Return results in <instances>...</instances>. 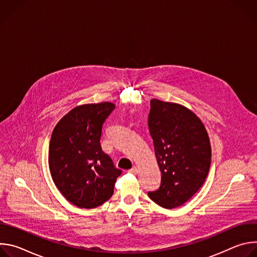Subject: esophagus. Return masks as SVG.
Segmentation results:
<instances>
[{"instance_id":"1","label":"esophagus","mask_w":257,"mask_h":257,"mask_svg":"<svg viewBox=\"0 0 257 257\" xmlns=\"http://www.w3.org/2000/svg\"><path fill=\"white\" fill-rule=\"evenodd\" d=\"M129 172L132 173V174H134V175H136V174L138 173V168H137V167H133Z\"/></svg>"}]
</instances>
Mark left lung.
Listing matches in <instances>:
<instances>
[{"mask_svg":"<svg viewBox=\"0 0 257 257\" xmlns=\"http://www.w3.org/2000/svg\"><path fill=\"white\" fill-rule=\"evenodd\" d=\"M149 127L162 174L159 190L149 196L167 209L181 206L207 177L211 159L207 131L186 106L157 98L151 100Z\"/></svg>","mask_w":257,"mask_h":257,"instance_id":"1","label":"left lung"}]
</instances>
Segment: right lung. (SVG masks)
Instances as JSON below:
<instances>
[{"label":"right lung","instance_id":"add662e5","mask_svg":"<svg viewBox=\"0 0 257 257\" xmlns=\"http://www.w3.org/2000/svg\"><path fill=\"white\" fill-rule=\"evenodd\" d=\"M112 102L81 104L66 114L52 133L49 168L58 190L72 204L94 208L112 197L122 171L101 151V127Z\"/></svg>","mask_w":257,"mask_h":257}]
</instances>
